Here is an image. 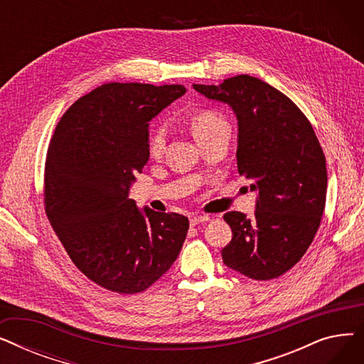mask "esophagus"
<instances>
[{"label": "esophagus", "instance_id": "34e87169", "mask_svg": "<svg viewBox=\"0 0 364 364\" xmlns=\"http://www.w3.org/2000/svg\"><path fill=\"white\" fill-rule=\"evenodd\" d=\"M211 220V217L209 215H192L190 217V225H198V224H202V223H206Z\"/></svg>", "mask_w": 364, "mask_h": 364}]
</instances>
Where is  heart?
I'll return each mask as SVG.
<instances>
[{"mask_svg":"<svg viewBox=\"0 0 364 364\" xmlns=\"http://www.w3.org/2000/svg\"><path fill=\"white\" fill-rule=\"evenodd\" d=\"M192 128L200 144L218 136H230L232 134V127L228 121L221 113L214 110H203L198 113L192 119ZM166 139L168 129L165 124H158L150 129L147 137V151L150 158L159 159L164 155Z\"/></svg>","mask_w":364,"mask_h":364,"instance_id":"obj_1","label":"heart"}]
</instances>
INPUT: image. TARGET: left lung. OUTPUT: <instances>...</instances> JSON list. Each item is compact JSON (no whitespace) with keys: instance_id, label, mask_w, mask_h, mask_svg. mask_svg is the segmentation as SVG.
I'll return each mask as SVG.
<instances>
[{"instance_id":"8db88e82","label":"left lung","mask_w":364,"mask_h":364,"mask_svg":"<svg viewBox=\"0 0 364 364\" xmlns=\"http://www.w3.org/2000/svg\"><path fill=\"white\" fill-rule=\"evenodd\" d=\"M193 88L235 110L237 171L258 192L252 218L224 214L233 239L221 251L223 261L250 279H276L304 257L318 230L328 188L323 149L302 110L255 76Z\"/></svg>"}]
</instances>
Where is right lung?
<instances>
[{"mask_svg":"<svg viewBox=\"0 0 364 364\" xmlns=\"http://www.w3.org/2000/svg\"><path fill=\"white\" fill-rule=\"evenodd\" d=\"M184 92L180 84H103L65 112L50 140L47 218L76 269L110 292L146 291L187 236V217L140 213L128 198L149 161V121Z\"/></svg>","mask_w":364,"mask_h":364,"instance_id":"right-lung-1","label":"right lung"}]
</instances>
